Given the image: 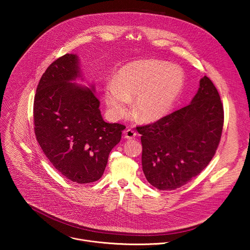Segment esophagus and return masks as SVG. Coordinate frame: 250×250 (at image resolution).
Segmentation results:
<instances>
[{"label": "esophagus", "mask_w": 250, "mask_h": 250, "mask_svg": "<svg viewBox=\"0 0 250 250\" xmlns=\"http://www.w3.org/2000/svg\"><path fill=\"white\" fill-rule=\"evenodd\" d=\"M124 135H125V138H126V139H132V138H134L136 136V132L134 130L128 128V129L125 130Z\"/></svg>", "instance_id": "esophagus-1"}]
</instances>
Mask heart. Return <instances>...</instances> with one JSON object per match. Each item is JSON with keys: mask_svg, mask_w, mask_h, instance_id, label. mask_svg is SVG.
Wrapping results in <instances>:
<instances>
[{"mask_svg": "<svg viewBox=\"0 0 250 250\" xmlns=\"http://www.w3.org/2000/svg\"><path fill=\"white\" fill-rule=\"evenodd\" d=\"M183 70L158 59H144L123 66L115 78L106 82L104 101L110 117L123 118L133 99L132 111L144 123L165 117L182 93Z\"/></svg>", "mask_w": 250, "mask_h": 250, "instance_id": "1", "label": "heart"}]
</instances>
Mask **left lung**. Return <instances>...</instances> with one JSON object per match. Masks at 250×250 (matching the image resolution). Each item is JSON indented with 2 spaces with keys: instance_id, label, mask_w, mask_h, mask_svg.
<instances>
[{
  "instance_id": "1",
  "label": "left lung",
  "mask_w": 250,
  "mask_h": 250,
  "mask_svg": "<svg viewBox=\"0 0 250 250\" xmlns=\"http://www.w3.org/2000/svg\"><path fill=\"white\" fill-rule=\"evenodd\" d=\"M224 108L219 92L204 76L191 104L154 124L137 126L142 170L159 190L180 188L199 175L219 146Z\"/></svg>"
}]
</instances>
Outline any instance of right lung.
Here are the masks:
<instances>
[{
	"label": "right lung",
	"instance_id": "obj_1",
	"mask_svg": "<svg viewBox=\"0 0 250 250\" xmlns=\"http://www.w3.org/2000/svg\"><path fill=\"white\" fill-rule=\"evenodd\" d=\"M79 78L76 54L51 63L37 88L33 120L37 140L54 168L70 181L87 184L102 177L125 126L103 120L94 85L73 82Z\"/></svg>",
	"mask_w": 250,
	"mask_h": 250
}]
</instances>
